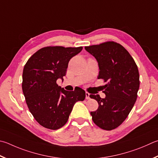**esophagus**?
<instances>
[{
    "mask_svg": "<svg viewBox=\"0 0 158 158\" xmlns=\"http://www.w3.org/2000/svg\"><path fill=\"white\" fill-rule=\"evenodd\" d=\"M85 99H90V93H88V92H85Z\"/></svg>",
    "mask_w": 158,
    "mask_h": 158,
    "instance_id": "34e87169",
    "label": "esophagus"
}]
</instances>
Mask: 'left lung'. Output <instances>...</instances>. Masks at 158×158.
<instances>
[{"label":"left lung","instance_id":"obj_1","mask_svg":"<svg viewBox=\"0 0 158 158\" xmlns=\"http://www.w3.org/2000/svg\"><path fill=\"white\" fill-rule=\"evenodd\" d=\"M85 49L98 62V79L106 83L103 91L105 98L90 94L99 104L97 110L90 112L92 119L99 128L113 130L127 119L136 102L139 88L138 68L128 52L116 42L106 41Z\"/></svg>","mask_w":158,"mask_h":158}]
</instances>
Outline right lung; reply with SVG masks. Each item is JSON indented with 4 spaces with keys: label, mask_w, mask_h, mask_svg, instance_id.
<instances>
[{
    "label": "right lung",
    "mask_w": 158,
    "mask_h": 158,
    "mask_svg": "<svg viewBox=\"0 0 158 158\" xmlns=\"http://www.w3.org/2000/svg\"><path fill=\"white\" fill-rule=\"evenodd\" d=\"M83 47L47 46L36 52L25 64L22 89L30 113L40 125L56 130L66 124L74 104L84 101L81 88L67 91L56 84L64 79L71 58Z\"/></svg>",
    "instance_id": "add662e5"
}]
</instances>
